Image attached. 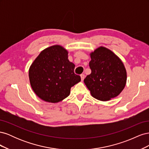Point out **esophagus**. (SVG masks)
Returning a JSON list of instances; mask_svg holds the SVG:
<instances>
[{"label":"esophagus","mask_w":149,"mask_h":149,"mask_svg":"<svg viewBox=\"0 0 149 149\" xmlns=\"http://www.w3.org/2000/svg\"><path fill=\"white\" fill-rule=\"evenodd\" d=\"M84 78H85V74H81V81H83Z\"/></svg>","instance_id":"1"}]
</instances>
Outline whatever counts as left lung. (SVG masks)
Instances as JSON below:
<instances>
[{"mask_svg": "<svg viewBox=\"0 0 149 149\" xmlns=\"http://www.w3.org/2000/svg\"><path fill=\"white\" fill-rule=\"evenodd\" d=\"M91 73L84 82L93 97L106 101L118 96L124 88L127 73L123 62L115 54L101 47L91 53Z\"/></svg>", "mask_w": 149, "mask_h": 149, "instance_id": "8db88e82", "label": "left lung"}]
</instances>
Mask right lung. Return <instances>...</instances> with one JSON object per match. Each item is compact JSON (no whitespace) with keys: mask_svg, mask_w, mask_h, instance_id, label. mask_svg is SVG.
I'll list each match as a JSON object with an SVG mask.
<instances>
[{"mask_svg":"<svg viewBox=\"0 0 149 149\" xmlns=\"http://www.w3.org/2000/svg\"><path fill=\"white\" fill-rule=\"evenodd\" d=\"M75 65L68 59V52L60 45L45 49L29 69L33 91L42 100L58 102L70 95L72 86L81 81Z\"/></svg>","mask_w":149,"mask_h":149,"instance_id":"add662e5","label":"right lung"}]
</instances>
